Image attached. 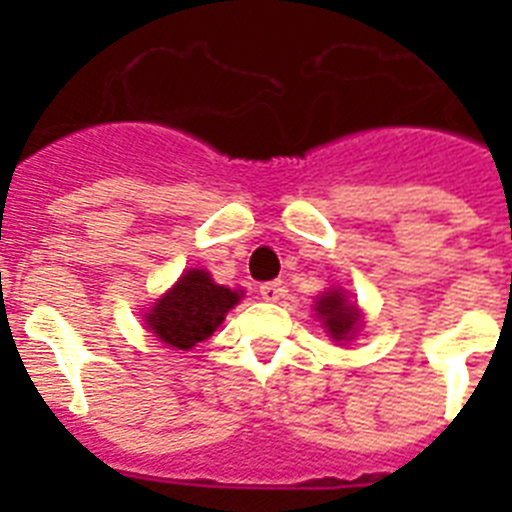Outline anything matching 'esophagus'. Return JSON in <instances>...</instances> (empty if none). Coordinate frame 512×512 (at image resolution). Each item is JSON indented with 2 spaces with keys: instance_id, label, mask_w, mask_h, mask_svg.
Returning a JSON list of instances; mask_svg holds the SVG:
<instances>
[{
  "instance_id": "1",
  "label": "esophagus",
  "mask_w": 512,
  "mask_h": 512,
  "mask_svg": "<svg viewBox=\"0 0 512 512\" xmlns=\"http://www.w3.org/2000/svg\"><path fill=\"white\" fill-rule=\"evenodd\" d=\"M284 292H287V289H284L282 282H266L259 287L261 300H266V302H279L284 297Z\"/></svg>"
}]
</instances>
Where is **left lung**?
Returning a JSON list of instances; mask_svg holds the SVG:
<instances>
[{
	"label": "left lung",
	"mask_w": 512,
	"mask_h": 512,
	"mask_svg": "<svg viewBox=\"0 0 512 512\" xmlns=\"http://www.w3.org/2000/svg\"><path fill=\"white\" fill-rule=\"evenodd\" d=\"M315 315L323 323L325 333L336 341H351L361 325V312L354 302H348L343 289H328L315 302Z\"/></svg>",
	"instance_id": "8db88e82"
}]
</instances>
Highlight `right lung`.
I'll use <instances>...</instances> for the list:
<instances>
[{
    "mask_svg": "<svg viewBox=\"0 0 512 512\" xmlns=\"http://www.w3.org/2000/svg\"><path fill=\"white\" fill-rule=\"evenodd\" d=\"M238 302V289L215 284L205 269H187L161 300L153 302L143 320L158 341L189 351L200 341H207Z\"/></svg>",
    "mask_w": 512,
    "mask_h": 512,
    "instance_id": "add662e5",
    "label": "right lung"
}]
</instances>
